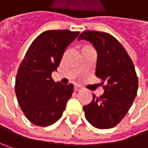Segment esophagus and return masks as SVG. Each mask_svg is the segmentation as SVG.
I'll return each instance as SVG.
<instances>
[{"instance_id":"34e87169","label":"esophagus","mask_w":148,"mask_h":148,"mask_svg":"<svg viewBox=\"0 0 148 148\" xmlns=\"http://www.w3.org/2000/svg\"><path fill=\"white\" fill-rule=\"evenodd\" d=\"M79 90H81V86H74V91H79Z\"/></svg>"}]
</instances>
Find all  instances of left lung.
<instances>
[{
    "mask_svg": "<svg viewBox=\"0 0 148 148\" xmlns=\"http://www.w3.org/2000/svg\"><path fill=\"white\" fill-rule=\"evenodd\" d=\"M85 39L96 49V76L101 79L104 92L83 106L86 120L95 128L116 126L125 116L137 94L138 78L133 62L119 41L109 33L86 31L78 40Z\"/></svg>",
    "mask_w": 148,
    "mask_h": 148,
    "instance_id": "obj_1",
    "label": "left lung"
}]
</instances>
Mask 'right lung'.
Here are the masks:
<instances>
[{"label":"right lung","instance_id":"add662e5","mask_svg":"<svg viewBox=\"0 0 148 148\" xmlns=\"http://www.w3.org/2000/svg\"><path fill=\"white\" fill-rule=\"evenodd\" d=\"M79 34L69 30H50L41 33L30 45L15 79V93L25 117L37 126L46 127L62 116L74 85L55 82L66 48Z\"/></svg>","mask_w":148,"mask_h":148}]
</instances>
